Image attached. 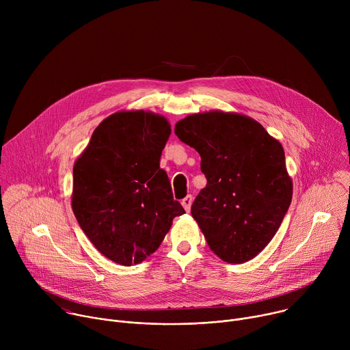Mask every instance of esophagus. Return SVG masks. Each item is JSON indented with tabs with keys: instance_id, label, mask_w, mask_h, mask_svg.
I'll list each match as a JSON object with an SVG mask.
<instances>
[{
	"instance_id": "1",
	"label": "esophagus",
	"mask_w": 350,
	"mask_h": 350,
	"mask_svg": "<svg viewBox=\"0 0 350 350\" xmlns=\"http://www.w3.org/2000/svg\"><path fill=\"white\" fill-rule=\"evenodd\" d=\"M181 205L184 206V209L187 211V212H189V209H191V205H192V196L191 195H187L183 201H181Z\"/></svg>"
}]
</instances>
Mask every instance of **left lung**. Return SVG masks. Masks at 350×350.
<instances>
[{"instance_id": "8db88e82", "label": "left lung", "mask_w": 350, "mask_h": 350, "mask_svg": "<svg viewBox=\"0 0 350 350\" xmlns=\"http://www.w3.org/2000/svg\"><path fill=\"white\" fill-rule=\"evenodd\" d=\"M174 133L201 155L208 183L191 215L209 247L227 263L254 259L278 231L292 201L282 145L256 120L217 111L187 116Z\"/></svg>"}]
</instances>
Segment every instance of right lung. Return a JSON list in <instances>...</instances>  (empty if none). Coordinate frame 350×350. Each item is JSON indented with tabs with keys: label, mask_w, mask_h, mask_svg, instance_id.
<instances>
[{
	"label": "right lung",
	"mask_w": 350,
	"mask_h": 350,
	"mask_svg": "<svg viewBox=\"0 0 350 350\" xmlns=\"http://www.w3.org/2000/svg\"><path fill=\"white\" fill-rule=\"evenodd\" d=\"M169 122L144 111L118 112L99 124L73 166V213L105 258L123 266L154 254L176 216L161 155Z\"/></svg>",
	"instance_id": "add662e5"
}]
</instances>
